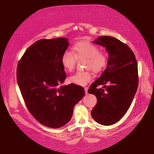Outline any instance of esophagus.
I'll list each match as a JSON object with an SVG mask.
<instances>
[{
  "label": "esophagus",
  "mask_w": 154,
  "mask_h": 154,
  "mask_svg": "<svg viewBox=\"0 0 154 154\" xmlns=\"http://www.w3.org/2000/svg\"><path fill=\"white\" fill-rule=\"evenodd\" d=\"M84 89H85V93H86V94H87V93H88V92H87V91H88V88H87V87H85V88H84Z\"/></svg>",
  "instance_id": "obj_1"
}]
</instances>
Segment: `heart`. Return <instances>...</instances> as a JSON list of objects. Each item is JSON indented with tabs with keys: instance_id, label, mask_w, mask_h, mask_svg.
<instances>
[{
	"instance_id": "heart-1",
	"label": "heart",
	"mask_w": 154,
	"mask_h": 154,
	"mask_svg": "<svg viewBox=\"0 0 154 154\" xmlns=\"http://www.w3.org/2000/svg\"><path fill=\"white\" fill-rule=\"evenodd\" d=\"M85 58V69H91L95 72L101 71L108 63L107 54L100 51L96 45L80 41L72 46V52L66 51L63 53L61 62L67 72H72L76 66V59ZM92 78L90 70L78 71L69 78V81L77 85H85Z\"/></svg>"
}]
</instances>
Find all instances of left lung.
<instances>
[{
  "mask_svg": "<svg viewBox=\"0 0 154 154\" xmlns=\"http://www.w3.org/2000/svg\"><path fill=\"white\" fill-rule=\"evenodd\" d=\"M93 42L106 48L109 59L106 69L88 90L97 98L91 116L108 126L122 119L132 103L138 87L137 63L131 49L114 37L100 36ZM101 85L103 89L97 88Z\"/></svg>",
  "mask_w": 154,
  "mask_h": 154,
  "instance_id": "8db88e82",
  "label": "left lung"
}]
</instances>
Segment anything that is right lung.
<instances>
[{
    "instance_id": "obj_1",
    "label": "right lung",
    "mask_w": 154,
    "mask_h": 154,
    "mask_svg": "<svg viewBox=\"0 0 154 154\" xmlns=\"http://www.w3.org/2000/svg\"><path fill=\"white\" fill-rule=\"evenodd\" d=\"M68 39H41L27 49L18 63L17 80L31 114L45 127L57 128L71 119L73 109L85 95L75 84L58 88L66 78L61 62Z\"/></svg>"
}]
</instances>
